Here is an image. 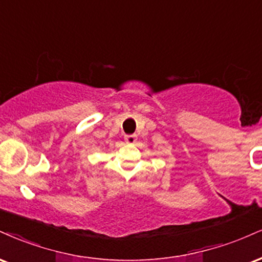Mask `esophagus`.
Listing matches in <instances>:
<instances>
[{
	"label": "esophagus",
	"instance_id": "esophagus-1",
	"mask_svg": "<svg viewBox=\"0 0 262 262\" xmlns=\"http://www.w3.org/2000/svg\"><path fill=\"white\" fill-rule=\"evenodd\" d=\"M124 139L128 144H134L135 141H137V135H135V134H128V135H125Z\"/></svg>",
	"mask_w": 262,
	"mask_h": 262
}]
</instances>
